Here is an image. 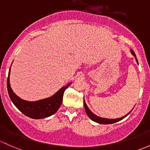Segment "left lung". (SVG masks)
<instances>
[{
  "label": "left lung",
  "mask_w": 150,
  "mask_h": 150,
  "mask_svg": "<svg viewBox=\"0 0 150 150\" xmlns=\"http://www.w3.org/2000/svg\"><path fill=\"white\" fill-rule=\"evenodd\" d=\"M130 52H131V53H132V54L133 55V56L135 57L136 62L139 64L138 60H137V57H136V54H135L134 52L132 50H130ZM83 104H84L85 110H86V113H87L88 117H89L90 119H91L92 121H95V122L98 123V124H113V123L118 122V121L122 120L123 119H124V118L127 117V116H128L129 113H131V111H132V110H133V108H132V109L131 110V111H129V112L127 113V114H126L125 116H124L123 117L118 118V119H107V118L100 117V116H97V115H96L95 113H93L92 111H91V110L89 109V108L88 107V105L86 103V100H85V99H83Z\"/></svg>",
  "instance_id": "8db88e82"
}]
</instances>
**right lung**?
<instances>
[{
  "label": "right lung",
  "instance_id": "1",
  "mask_svg": "<svg viewBox=\"0 0 150 150\" xmlns=\"http://www.w3.org/2000/svg\"><path fill=\"white\" fill-rule=\"evenodd\" d=\"M11 67L9 69L7 80V88L10 98L15 106L28 117L34 119H45L49 117L57 111L62 103L64 91L72 84V82L63 86L59 91L50 97L35 101H29L18 97L13 91L10 84Z\"/></svg>",
  "mask_w": 150,
  "mask_h": 150
}]
</instances>
